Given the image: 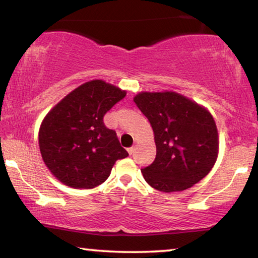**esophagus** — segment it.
<instances>
[{"label":"esophagus","instance_id":"obj_1","mask_svg":"<svg viewBox=\"0 0 258 258\" xmlns=\"http://www.w3.org/2000/svg\"><path fill=\"white\" fill-rule=\"evenodd\" d=\"M127 151H128V154H130V155H132L133 152H134V147H132V148H128Z\"/></svg>","mask_w":258,"mask_h":258}]
</instances>
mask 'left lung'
Segmentation results:
<instances>
[{
  "label": "left lung",
  "mask_w": 258,
  "mask_h": 258,
  "mask_svg": "<svg viewBox=\"0 0 258 258\" xmlns=\"http://www.w3.org/2000/svg\"><path fill=\"white\" fill-rule=\"evenodd\" d=\"M134 102L155 134L156 158L141 169L154 189H189L207 175L218 154L215 120L206 108L175 92H141Z\"/></svg>",
  "instance_id": "obj_1"
}]
</instances>
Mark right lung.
<instances>
[{
	"instance_id": "add662e5",
	"label": "right lung",
	"mask_w": 258,
	"mask_h": 258,
	"mask_svg": "<svg viewBox=\"0 0 258 258\" xmlns=\"http://www.w3.org/2000/svg\"><path fill=\"white\" fill-rule=\"evenodd\" d=\"M125 91L94 80L72 91L51 109L38 132L42 158L58 180L75 189H92L110 175L116 160L128 154L103 116Z\"/></svg>"
}]
</instances>
